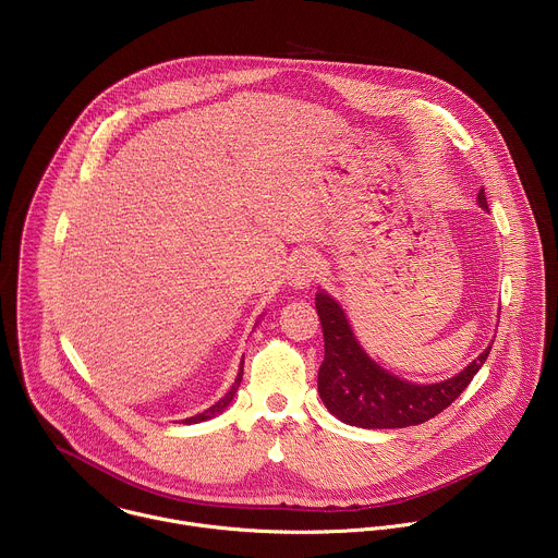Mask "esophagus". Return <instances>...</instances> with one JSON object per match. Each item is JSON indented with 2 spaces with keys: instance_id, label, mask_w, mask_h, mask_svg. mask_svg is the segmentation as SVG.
<instances>
[{
  "instance_id": "obj_1",
  "label": "esophagus",
  "mask_w": 558,
  "mask_h": 558,
  "mask_svg": "<svg viewBox=\"0 0 558 558\" xmlns=\"http://www.w3.org/2000/svg\"><path fill=\"white\" fill-rule=\"evenodd\" d=\"M316 277H318V259L312 253L303 251L290 259L288 283L294 290H307Z\"/></svg>"
}]
</instances>
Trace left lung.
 I'll use <instances>...</instances> for the list:
<instances>
[{
	"mask_svg": "<svg viewBox=\"0 0 558 558\" xmlns=\"http://www.w3.org/2000/svg\"><path fill=\"white\" fill-rule=\"evenodd\" d=\"M477 205L488 211L484 190L477 192ZM316 312L325 338V360L318 368V395L338 421L364 429H397L434 418L469 386L486 362L493 344L490 342L453 377L416 384L386 371L364 351L347 312L327 290L316 292Z\"/></svg>",
	"mask_w": 558,
	"mask_h": 558,
	"instance_id": "obj_1",
	"label": "left lung"
}]
</instances>
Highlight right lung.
<instances>
[{
	"instance_id": "1",
	"label": "right lung",
	"mask_w": 558,
	"mask_h": 558,
	"mask_svg": "<svg viewBox=\"0 0 558 558\" xmlns=\"http://www.w3.org/2000/svg\"><path fill=\"white\" fill-rule=\"evenodd\" d=\"M259 323V320H257ZM255 323V325H257ZM242 375H244V360L240 362V368H238V377H235V381L231 384V388L225 392V397H220L214 405H209L207 410H203V412H198V414H194V416H187V418H183L181 423L183 425H194V423H203V421H209V418H214V416H218V414H222L227 408H229V403L233 401V397H235V392H238V388H240V381H242Z\"/></svg>"
}]
</instances>
